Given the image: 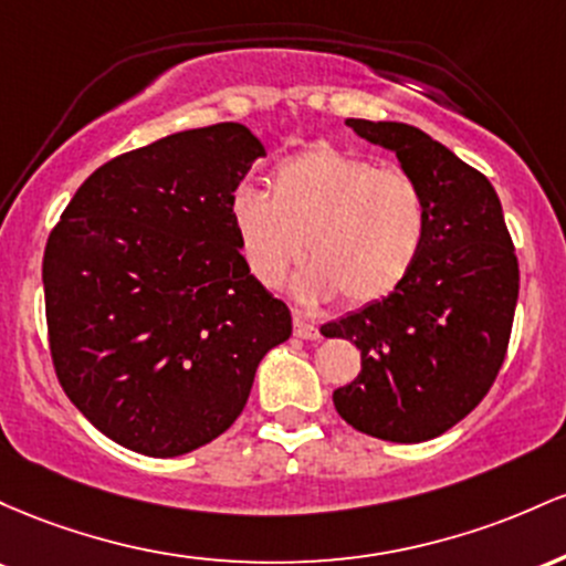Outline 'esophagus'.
Masks as SVG:
<instances>
[{"mask_svg":"<svg viewBox=\"0 0 566 566\" xmlns=\"http://www.w3.org/2000/svg\"><path fill=\"white\" fill-rule=\"evenodd\" d=\"M294 334L300 336V339H317V336H321V328H317L313 321H307L302 313H294Z\"/></svg>","mask_w":566,"mask_h":566,"instance_id":"1","label":"esophagus"}]
</instances>
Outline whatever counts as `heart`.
<instances>
[{
	"label": "heart",
	"mask_w": 566,
	"mask_h": 566,
	"mask_svg": "<svg viewBox=\"0 0 566 566\" xmlns=\"http://www.w3.org/2000/svg\"><path fill=\"white\" fill-rule=\"evenodd\" d=\"M230 221L249 272L262 285L296 277L302 300L342 294L353 307L396 294L417 266L430 211L422 184L403 168H377L368 157L315 144L272 168L270 195L234 189Z\"/></svg>",
	"instance_id": "obj_1"
}]
</instances>
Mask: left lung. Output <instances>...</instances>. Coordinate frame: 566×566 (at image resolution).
Segmentation results:
<instances>
[{
    "mask_svg": "<svg viewBox=\"0 0 566 566\" xmlns=\"http://www.w3.org/2000/svg\"><path fill=\"white\" fill-rule=\"evenodd\" d=\"M347 125L396 151L422 184L430 224L396 294L321 328L360 350L358 377L336 387L334 406L360 433L420 443L471 415L497 379L516 313L518 259L484 174L415 125Z\"/></svg>",
    "mask_w": 566,
    "mask_h": 566,
    "instance_id": "1",
    "label": "left lung"
}]
</instances>
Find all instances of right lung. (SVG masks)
Listing matches in <instances>:
<instances>
[{"label": "right lung", "mask_w": 566, "mask_h": 566, "mask_svg": "<svg viewBox=\"0 0 566 566\" xmlns=\"http://www.w3.org/2000/svg\"><path fill=\"white\" fill-rule=\"evenodd\" d=\"M259 157L245 125L174 133L93 170L50 232L55 377L119 447L179 457L211 443L291 336L289 307L251 275L230 221Z\"/></svg>", "instance_id": "right-lung-1"}]
</instances>
